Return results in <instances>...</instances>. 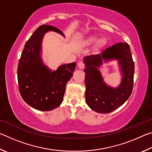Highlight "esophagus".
<instances>
[{"label": "esophagus", "mask_w": 152, "mask_h": 152, "mask_svg": "<svg viewBox=\"0 0 152 152\" xmlns=\"http://www.w3.org/2000/svg\"><path fill=\"white\" fill-rule=\"evenodd\" d=\"M78 67L79 69H80V70H82V69H84V64H83V63H82V62H79L78 64Z\"/></svg>", "instance_id": "esophagus-1"}]
</instances>
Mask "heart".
Segmentation results:
<instances>
[{"instance_id": "1", "label": "heart", "mask_w": 152, "mask_h": 152, "mask_svg": "<svg viewBox=\"0 0 152 152\" xmlns=\"http://www.w3.org/2000/svg\"><path fill=\"white\" fill-rule=\"evenodd\" d=\"M97 42H98L97 38L91 37L87 38V39L84 41V43H85L86 45H91V44H93V43H96Z\"/></svg>"}]
</instances>
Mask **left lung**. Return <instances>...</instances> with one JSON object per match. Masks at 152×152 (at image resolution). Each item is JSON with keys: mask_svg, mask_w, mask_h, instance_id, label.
Wrapping results in <instances>:
<instances>
[{"mask_svg": "<svg viewBox=\"0 0 152 152\" xmlns=\"http://www.w3.org/2000/svg\"><path fill=\"white\" fill-rule=\"evenodd\" d=\"M117 61L122 78L115 87L107 85L99 69L105 63ZM85 99L92 110L99 113H109L127 101L133 91L134 62L127 43H118L101 53L86 56Z\"/></svg>", "mask_w": 152, "mask_h": 152, "instance_id": "1", "label": "left lung"}]
</instances>
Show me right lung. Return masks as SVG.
I'll return each instance as SVG.
<instances>
[{
    "instance_id": "right-lung-1",
    "label": "right lung",
    "mask_w": 152,
    "mask_h": 152,
    "mask_svg": "<svg viewBox=\"0 0 152 152\" xmlns=\"http://www.w3.org/2000/svg\"><path fill=\"white\" fill-rule=\"evenodd\" d=\"M53 31L65 37L62 31L51 25L38 27L25 43L17 69L20 96L34 109L48 111L63 101L67 82L72 78L76 62L62 64L56 70L45 65L42 58V42L45 33Z\"/></svg>"
}]
</instances>
